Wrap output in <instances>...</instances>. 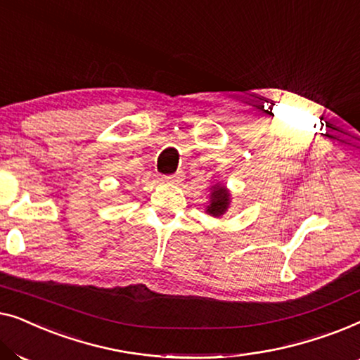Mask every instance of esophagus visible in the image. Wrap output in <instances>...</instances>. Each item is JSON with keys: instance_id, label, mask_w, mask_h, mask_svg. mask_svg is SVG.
<instances>
[{"instance_id": "34e87169", "label": "esophagus", "mask_w": 360, "mask_h": 360, "mask_svg": "<svg viewBox=\"0 0 360 360\" xmlns=\"http://www.w3.org/2000/svg\"><path fill=\"white\" fill-rule=\"evenodd\" d=\"M165 181H169V184H179V181L184 180V174L181 172H179V174H174V175H167Z\"/></svg>"}]
</instances>
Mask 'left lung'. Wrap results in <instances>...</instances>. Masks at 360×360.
Returning a JSON list of instances; mask_svg holds the SVG:
<instances>
[{
	"mask_svg": "<svg viewBox=\"0 0 360 360\" xmlns=\"http://www.w3.org/2000/svg\"><path fill=\"white\" fill-rule=\"evenodd\" d=\"M229 205H231L229 190L226 188L224 185H219V184L211 186L210 205L206 206V213L214 216V218H219V216H223L226 211H228Z\"/></svg>",
	"mask_w": 360,
	"mask_h": 360,
	"instance_id": "obj_1",
	"label": "left lung"
}]
</instances>
